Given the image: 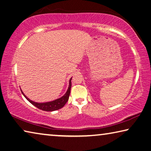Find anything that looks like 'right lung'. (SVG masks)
I'll return each mask as SVG.
<instances>
[{"instance_id":"obj_1","label":"right lung","mask_w":151,"mask_h":151,"mask_svg":"<svg viewBox=\"0 0 151 151\" xmlns=\"http://www.w3.org/2000/svg\"><path fill=\"white\" fill-rule=\"evenodd\" d=\"M71 79L72 78H70V81H69V87L66 93L63 95L62 97H61L60 98H58L57 99H55L54 101H49V102H45V103H37L32 101L29 98L26 97L22 91L21 90L23 96L25 97V98L28 100V101L30 103V104H32L34 106L36 107L38 109H41L42 111H56L58 109H60L61 108H62L64 106L65 104L67 103L69 99V96H70V90L71 88Z\"/></svg>"}]
</instances>
